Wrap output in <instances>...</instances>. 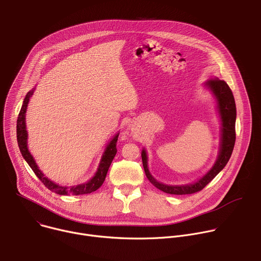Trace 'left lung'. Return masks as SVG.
Segmentation results:
<instances>
[{"mask_svg": "<svg viewBox=\"0 0 261 261\" xmlns=\"http://www.w3.org/2000/svg\"><path fill=\"white\" fill-rule=\"evenodd\" d=\"M212 94L214 95L217 101V107L221 119V142L218 158L214 166L204 174L201 178L196 180L193 184L189 185H180V186H170L159 182L154 176L150 173L147 168V156L146 152L142 150L141 158L142 165L146 177L148 178L156 188L167 193L174 195H185V194H193L198 191H201L205 186L223 169L227 164L232 154L234 142H236V119H237V108L233 94L228 87V85L221 81L218 77L211 79L204 83Z\"/></svg>", "mask_w": 261, "mask_h": 261, "instance_id": "1", "label": "left lung"}]
</instances>
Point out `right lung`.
<instances>
[{"mask_svg": "<svg viewBox=\"0 0 261 261\" xmlns=\"http://www.w3.org/2000/svg\"><path fill=\"white\" fill-rule=\"evenodd\" d=\"M34 90L29 92L23 99L21 109L19 111L18 119H17V125H16V135H17V142L20 153L23 157V159L27 161V163L30 165L32 170L35 172V174L38 176V178L45 185V187L48 188L50 191L60 194V195H84V194H89L97 189H99L102 184L105 180L108 168L113 162L116 154H117V141L119 137V133L114 136V138L110 140V142L107 144L105 151L102 155L101 161L99 163V167L95 173V175L87 182L75 185V186H70V187H63V186L58 185L57 182L50 180L48 177L42 173V171L39 169V167L37 166L33 156L29 152L28 148V132L25 128V113H27V108L28 104L30 101V98L33 95Z\"/></svg>", "mask_w": 261, "mask_h": 261, "instance_id": "obj_1", "label": "right lung"}]
</instances>
